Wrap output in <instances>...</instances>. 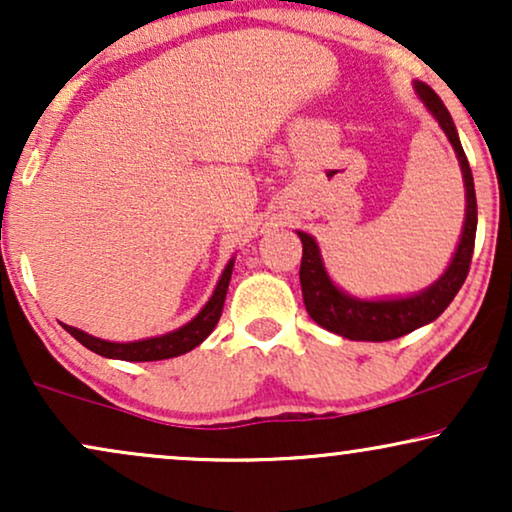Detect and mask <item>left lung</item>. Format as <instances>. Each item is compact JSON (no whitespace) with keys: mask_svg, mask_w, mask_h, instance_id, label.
Returning a JSON list of instances; mask_svg holds the SVG:
<instances>
[{"mask_svg":"<svg viewBox=\"0 0 512 512\" xmlns=\"http://www.w3.org/2000/svg\"><path fill=\"white\" fill-rule=\"evenodd\" d=\"M416 92L423 99L428 111L435 115L444 134L449 137L451 146L461 163L465 179V224L463 236L458 243V250L451 260L449 269L439 278L435 286L423 290L420 295L401 297V300H354L333 286L326 269L321 264L319 245L309 234L297 231L302 241V264H300V283L304 307L312 319L326 331L338 333L349 340H366V342H385L401 338V335L416 331L425 323L435 321L439 314L449 307L458 290L465 283L472 262V250H475V231H477V198H475V181H472L470 163L465 158L461 141H458L454 120L442 103V99L432 92L428 84L416 82Z\"/></svg>","mask_w":512,"mask_h":512,"instance_id":"left-lung-1","label":"left lung"}]
</instances>
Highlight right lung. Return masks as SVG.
<instances>
[{
    "label": "right lung",
    "mask_w": 512,
    "mask_h": 512,
    "mask_svg": "<svg viewBox=\"0 0 512 512\" xmlns=\"http://www.w3.org/2000/svg\"><path fill=\"white\" fill-rule=\"evenodd\" d=\"M231 269H234V260L226 264L222 278H219L215 293H212L210 302L200 309V314L186 326H181L179 331L160 335V338H148L139 342H108L101 338H94V335L82 333L80 328L63 326L66 331L73 335L77 342H82L84 347L92 349V352L101 354V357L108 359H122V361H160V359H172L179 357V354L191 352L193 347H198L208 335L215 331L219 316H222L224 309V297L226 290H229L231 281Z\"/></svg>",
    "instance_id": "add662e5"
}]
</instances>
